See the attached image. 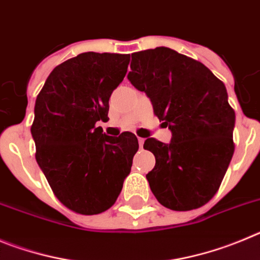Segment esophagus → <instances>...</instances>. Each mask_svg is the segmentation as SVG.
Masks as SVG:
<instances>
[{"instance_id":"34e87169","label":"esophagus","mask_w":260,"mask_h":260,"mask_svg":"<svg viewBox=\"0 0 260 260\" xmlns=\"http://www.w3.org/2000/svg\"><path fill=\"white\" fill-rule=\"evenodd\" d=\"M145 142V139H141V137H139V144H140V147H142V145H144Z\"/></svg>"}]
</instances>
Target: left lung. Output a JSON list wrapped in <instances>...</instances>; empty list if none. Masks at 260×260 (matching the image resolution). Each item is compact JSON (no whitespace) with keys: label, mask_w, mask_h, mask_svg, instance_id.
I'll return each instance as SVG.
<instances>
[{"label":"left lung","mask_w":260,"mask_h":260,"mask_svg":"<svg viewBox=\"0 0 260 260\" xmlns=\"http://www.w3.org/2000/svg\"><path fill=\"white\" fill-rule=\"evenodd\" d=\"M128 80L172 132L170 144L153 137L144 144L155 156L146 175L153 194L175 211L206 205L235 153L236 115L225 85L205 64L165 46L133 53Z\"/></svg>","instance_id":"1"}]
</instances>
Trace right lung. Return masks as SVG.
Wrapping results in <instances>:
<instances>
[{"instance_id":"obj_1","label":"right lung","mask_w":260,"mask_h":260,"mask_svg":"<svg viewBox=\"0 0 260 260\" xmlns=\"http://www.w3.org/2000/svg\"><path fill=\"white\" fill-rule=\"evenodd\" d=\"M129 54L81 53L55 67L35 105L36 160L55 197L81 215L115 203L139 150L133 133H102L109 100L127 74Z\"/></svg>"}]
</instances>
